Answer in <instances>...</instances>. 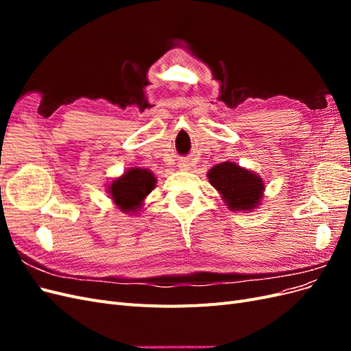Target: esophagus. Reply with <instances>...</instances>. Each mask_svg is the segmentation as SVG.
<instances>
[{"instance_id": "obj_1", "label": "esophagus", "mask_w": 351, "mask_h": 351, "mask_svg": "<svg viewBox=\"0 0 351 351\" xmlns=\"http://www.w3.org/2000/svg\"><path fill=\"white\" fill-rule=\"evenodd\" d=\"M178 167H180V169H187L189 168V165L186 162H180Z\"/></svg>"}]
</instances>
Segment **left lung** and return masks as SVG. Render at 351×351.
Here are the masks:
<instances>
[{
	"instance_id": "8db88e82",
	"label": "left lung",
	"mask_w": 351,
	"mask_h": 351,
	"mask_svg": "<svg viewBox=\"0 0 351 351\" xmlns=\"http://www.w3.org/2000/svg\"><path fill=\"white\" fill-rule=\"evenodd\" d=\"M209 183L224 197L231 210H250L262 197L263 182L234 162H221L208 173Z\"/></svg>"
}]
</instances>
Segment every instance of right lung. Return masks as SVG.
Instances as JSON below:
<instances>
[{
	"label": "right lung",
	"mask_w": 351,
	"mask_h": 351,
	"mask_svg": "<svg viewBox=\"0 0 351 351\" xmlns=\"http://www.w3.org/2000/svg\"><path fill=\"white\" fill-rule=\"evenodd\" d=\"M156 180L147 169L132 168L120 178L114 180L110 193L115 205L124 212H134L141 208L142 200L155 187Z\"/></svg>",
	"instance_id": "add662e5"
}]
</instances>
